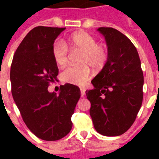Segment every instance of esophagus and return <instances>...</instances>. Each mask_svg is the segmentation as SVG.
Masks as SVG:
<instances>
[{
  "mask_svg": "<svg viewBox=\"0 0 159 159\" xmlns=\"http://www.w3.org/2000/svg\"><path fill=\"white\" fill-rule=\"evenodd\" d=\"M80 90H81V94H82V96H84L85 93H86V89H85L84 88H81Z\"/></svg>",
  "mask_w": 159,
  "mask_h": 159,
  "instance_id": "1",
  "label": "esophagus"
}]
</instances>
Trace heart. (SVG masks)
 Segmentation results:
<instances>
[{"label":"heart","mask_w":159,"mask_h":159,"mask_svg":"<svg viewBox=\"0 0 159 159\" xmlns=\"http://www.w3.org/2000/svg\"><path fill=\"white\" fill-rule=\"evenodd\" d=\"M80 52L77 61L79 65L66 67L61 73L64 82L74 85H83L91 76L90 67L100 70L106 66L108 59L107 47L98 44L96 39L86 32L73 33L66 42L55 41L52 46V58L59 66H66L69 60V50Z\"/></svg>","instance_id":"1"}]
</instances>
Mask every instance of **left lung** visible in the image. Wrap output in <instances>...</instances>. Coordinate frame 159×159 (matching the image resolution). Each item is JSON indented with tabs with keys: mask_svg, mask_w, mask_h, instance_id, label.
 Listing matches in <instances>:
<instances>
[{
	"mask_svg": "<svg viewBox=\"0 0 159 159\" xmlns=\"http://www.w3.org/2000/svg\"><path fill=\"white\" fill-rule=\"evenodd\" d=\"M107 42L108 59L87 90L90 116L98 133L118 136L132 126L143 100V71L135 47L111 27L98 29Z\"/></svg>",
	"mask_w": 159,
	"mask_h": 159,
	"instance_id": "left-lung-1",
	"label": "left lung"
}]
</instances>
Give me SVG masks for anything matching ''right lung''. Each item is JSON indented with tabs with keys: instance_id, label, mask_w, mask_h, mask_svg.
<instances>
[{
	"instance_id": "right-lung-1",
	"label": "right lung",
	"mask_w": 159,
	"mask_h": 159,
	"mask_svg": "<svg viewBox=\"0 0 159 159\" xmlns=\"http://www.w3.org/2000/svg\"><path fill=\"white\" fill-rule=\"evenodd\" d=\"M65 30L45 26L31 30L16 50L10 70L12 97L24 122L36 136L48 141L69 134L81 96L79 88L70 83L60 87L58 95L48 90L59 74L52 46Z\"/></svg>"
}]
</instances>
